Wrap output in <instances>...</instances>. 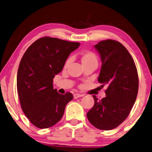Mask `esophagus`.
Returning <instances> with one entry per match:
<instances>
[{
  "mask_svg": "<svg viewBox=\"0 0 152 152\" xmlns=\"http://www.w3.org/2000/svg\"><path fill=\"white\" fill-rule=\"evenodd\" d=\"M84 95L83 94H74V99H77V98H80V97H82Z\"/></svg>",
  "mask_w": 152,
  "mask_h": 152,
  "instance_id": "34e87169",
  "label": "esophagus"
}]
</instances>
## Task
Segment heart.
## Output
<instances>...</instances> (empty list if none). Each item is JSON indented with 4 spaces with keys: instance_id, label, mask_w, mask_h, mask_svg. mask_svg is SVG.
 <instances>
[{
    "instance_id": "1",
    "label": "heart",
    "mask_w": 152,
    "mask_h": 152,
    "mask_svg": "<svg viewBox=\"0 0 152 152\" xmlns=\"http://www.w3.org/2000/svg\"><path fill=\"white\" fill-rule=\"evenodd\" d=\"M80 61H81L82 66L83 65L91 64V63H97V57L96 54L90 50H85L83 51L80 56ZM70 63V59H67L65 63V67H67Z\"/></svg>"
}]
</instances>
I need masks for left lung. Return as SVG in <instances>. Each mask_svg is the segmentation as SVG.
<instances>
[{"label": "left lung", "instance_id": "8db88e82", "mask_svg": "<svg viewBox=\"0 0 152 152\" xmlns=\"http://www.w3.org/2000/svg\"><path fill=\"white\" fill-rule=\"evenodd\" d=\"M94 47L102 63L98 81L108 88L102 100L93 95L94 105L87 116L95 128L113 130L127 118L133 107L139 87L137 70L128 50L117 41H102Z\"/></svg>", "mask_w": 152, "mask_h": 152}]
</instances>
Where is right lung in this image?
I'll return each instance as SVG.
<instances>
[{
    "mask_svg": "<svg viewBox=\"0 0 152 152\" xmlns=\"http://www.w3.org/2000/svg\"><path fill=\"white\" fill-rule=\"evenodd\" d=\"M80 43L45 37L37 39L22 56L17 75V89L24 113L34 126L48 128L63 117L70 92L60 94L53 80L63 70L71 52Z\"/></svg>",
    "mask_w": 152,
    "mask_h": 152,
    "instance_id": "right-lung-1",
    "label": "right lung"
}]
</instances>
